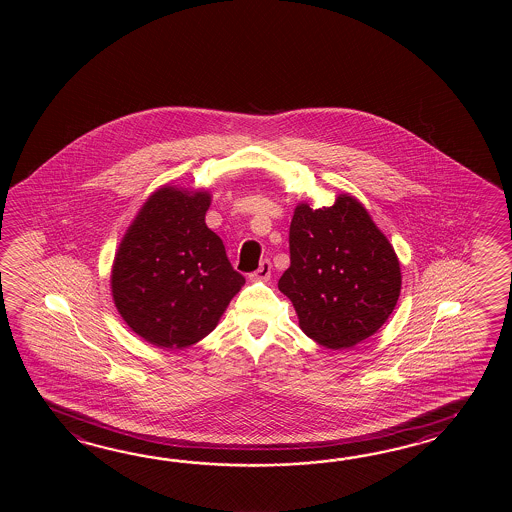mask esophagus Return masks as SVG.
<instances>
[{
	"label": "esophagus",
	"instance_id": "1",
	"mask_svg": "<svg viewBox=\"0 0 512 512\" xmlns=\"http://www.w3.org/2000/svg\"><path fill=\"white\" fill-rule=\"evenodd\" d=\"M271 278V261L263 260L258 267V271L251 274L252 282H267Z\"/></svg>",
	"mask_w": 512,
	"mask_h": 512
}]
</instances>
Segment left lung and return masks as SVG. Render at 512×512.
Returning a JSON list of instances; mask_svg holds the SVG:
<instances>
[{"label": "left lung", "instance_id": "1", "mask_svg": "<svg viewBox=\"0 0 512 512\" xmlns=\"http://www.w3.org/2000/svg\"><path fill=\"white\" fill-rule=\"evenodd\" d=\"M291 265L278 289L305 335L329 349L353 348L379 331L401 293V267L388 238L355 197L333 207L294 208Z\"/></svg>", "mask_w": 512, "mask_h": 512}]
</instances>
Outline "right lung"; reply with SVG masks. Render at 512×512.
Instances as JSON below:
<instances>
[{
	"instance_id": "1",
	"label": "right lung",
	"mask_w": 512,
	"mask_h": 512,
	"mask_svg": "<svg viewBox=\"0 0 512 512\" xmlns=\"http://www.w3.org/2000/svg\"><path fill=\"white\" fill-rule=\"evenodd\" d=\"M207 190L163 186L148 197L115 254L111 294L120 316L157 348L207 337L245 278L208 229Z\"/></svg>"
}]
</instances>
